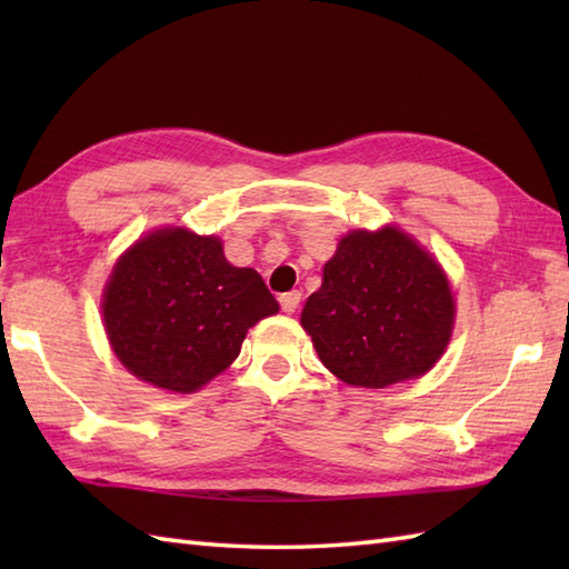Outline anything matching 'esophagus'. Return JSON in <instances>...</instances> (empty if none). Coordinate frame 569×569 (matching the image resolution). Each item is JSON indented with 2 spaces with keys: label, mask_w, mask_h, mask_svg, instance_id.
Returning <instances> with one entry per match:
<instances>
[{
  "label": "esophagus",
  "mask_w": 569,
  "mask_h": 569,
  "mask_svg": "<svg viewBox=\"0 0 569 569\" xmlns=\"http://www.w3.org/2000/svg\"><path fill=\"white\" fill-rule=\"evenodd\" d=\"M281 310L283 312H288V316H293V312L298 310V306H300V291H291V293H283L281 298Z\"/></svg>",
  "instance_id": "esophagus-1"
}]
</instances>
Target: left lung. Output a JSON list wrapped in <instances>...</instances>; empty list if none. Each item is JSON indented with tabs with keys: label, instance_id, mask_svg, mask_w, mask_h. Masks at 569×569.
Wrapping results in <instances>:
<instances>
[{
	"label": "left lung",
	"instance_id": "8db88e82",
	"mask_svg": "<svg viewBox=\"0 0 569 569\" xmlns=\"http://www.w3.org/2000/svg\"><path fill=\"white\" fill-rule=\"evenodd\" d=\"M300 325L337 379L383 389L438 365L455 298L438 259L413 237L398 227L352 229L325 263Z\"/></svg>",
	"mask_w": 569,
	"mask_h": 569
}]
</instances>
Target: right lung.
<instances>
[{
    "label": "right lung",
    "instance_id": "1",
    "mask_svg": "<svg viewBox=\"0 0 569 569\" xmlns=\"http://www.w3.org/2000/svg\"><path fill=\"white\" fill-rule=\"evenodd\" d=\"M278 303L253 269L224 259L222 241L186 227L153 229L110 273L102 318L117 359L156 389L192 393L239 357Z\"/></svg>",
    "mask_w": 569,
    "mask_h": 569
}]
</instances>
